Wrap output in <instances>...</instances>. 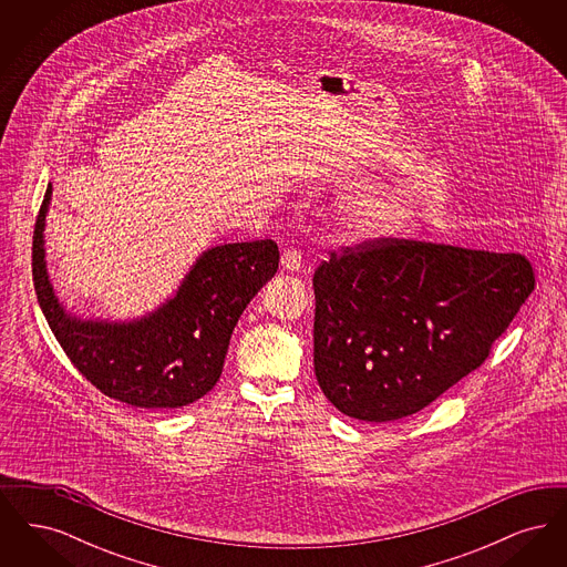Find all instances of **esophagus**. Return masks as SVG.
I'll list each match as a JSON object with an SVG mask.
<instances>
[{
    "label": "esophagus",
    "mask_w": 567,
    "mask_h": 567,
    "mask_svg": "<svg viewBox=\"0 0 567 567\" xmlns=\"http://www.w3.org/2000/svg\"><path fill=\"white\" fill-rule=\"evenodd\" d=\"M280 266L287 271L301 270V252L297 248H285L280 257Z\"/></svg>",
    "instance_id": "obj_1"
}]
</instances>
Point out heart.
Instances as JSON below:
<instances>
[{
    "label": "heart",
    "mask_w": 567,
    "mask_h": 567,
    "mask_svg": "<svg viewBox=\"0 0 567 567\" xmlns=\"http://www.w3.org/2000/svg\"><path fill=\"white\" fill-rule=\"evenodd\" d=\"M419 210L414 190L352 195L340 206V225L352 240H384L404 234Z\"/></svg>",
    "instance_id": "heart-1"
}]
</instances>
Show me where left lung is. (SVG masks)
I'll use <instances>...</instances> for the list:
<instances>
[{
    "instance_id": "left-lung-1",
    "label": "left lung",
    "mask_w": 567,
    "mask_h": 567,
    "mask_svg": "<svg viewBox=\"0 0 567 567\" xmlns=\"http://www.w3.org/2000/svg\"><path fill=\"white\" fill-rule=\"evenodd\" d=\"M312 287L324 398L347 416L386 423L481 368L536 274L518 252L384 238L333 250Z\"/></svg>"
}]
</instances>
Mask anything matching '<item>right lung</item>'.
Wrapping results in <instances>:
<instances>
[{
    "instance_id": "obj_1",
    "label": "right lung",
    "mask_w": 567,
    "mask_h": 567,
    "mask_svg": "<svg viewBox=\"0 0 567 567\" xmlns=\"http://www.w3.org/2000/svg\"><path fill=\"white\" fill-rule=\"evenodd\" d=\"M44 193L33 229V287L47 323L74 368L112 400L134 408H181L204 398L223 372L231 331L248 301L278 270L274 240L208 248L176 296L130 321H82L54 296L44 261Z\"/></svg>"
}]
</instances>
